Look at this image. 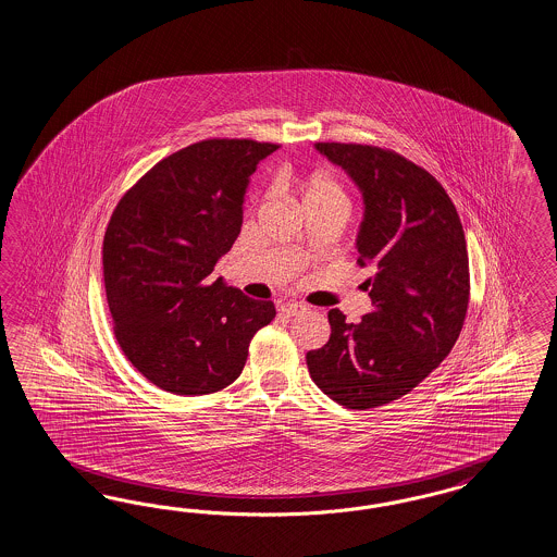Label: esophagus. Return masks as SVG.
<instances>
[{"instance_id": "obj_1", "label": "esophagus", "mask_w": 557, "mask_h": 557, "mask_svg": "<svg viewBox=\"0 0 557 557\" xmlns=\"http://www.w3.org/2000/svg\"><path fill=\"white\" fill-rule=\"evenodd\" d=\"M306 308H304L302 304L298 302H284L280 306V312L286 314V317H296V314H300Z\"/></svg>"}]
</instances>
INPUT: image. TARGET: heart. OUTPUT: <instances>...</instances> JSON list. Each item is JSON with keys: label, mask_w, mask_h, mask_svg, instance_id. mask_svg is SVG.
Segmentation results:
<instances>
[{"label": "heart", "mask_w": 557, "mask_h": 557, "mask_svg": "<svg viewBox=\"0 0 557 557\" xmlns=\"http://www.w3.org/2000/svg\"><path fill=\"white\" fill-rule=\"evenodd\" d=\"M304 208L308 206H326L335 208L347 214L349 210V198L347 191L338 184L337 180L329 175H312L302 186Z\"/></svg>", "instance_id": "b5f03b06"}]
</instances>
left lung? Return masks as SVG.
<instances>
[{
    "instance_id": "left-lung-1",
    "label": "left lung",
    "mask_w": 557,
    "mask_h": 557,
    "mask_svg": "<svg viewBox=\"0 0 557 557\" xmlns=\"http://www.w3.org/2000/svg\"><path fill=\"white\" fill-rule=\"evenodd\" d=\"M363 194L359 268L373 310L361 321L329 312L331 337L308 351L312 382L355 410L417 388L454 349L470 302V261L456 206L437 180L403 154L355 143H317Z\"/></svg>"
}]
</instances>
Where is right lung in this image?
I'll return each mask as SVG.
<instances>
[{
	"mask_svg": "<svg viewBox=\"0 0 557 557\" xmlns=\"http://www.w3.org/2000/svg\"><path fill=\"white\" fill-rule=\"evenodd\" d=\"M280 149L206 138L149 169L114 208L101 247L103 286L122 354L157 388L203 396L245 368L249 343L275 319L271 300L224 286L257 163Z\"/></svg>",
	"mask_w": 557,
	"mask_h": 557,
	"instance_id": "obj_1",
	"label": "right lung"
}]
</instances>
